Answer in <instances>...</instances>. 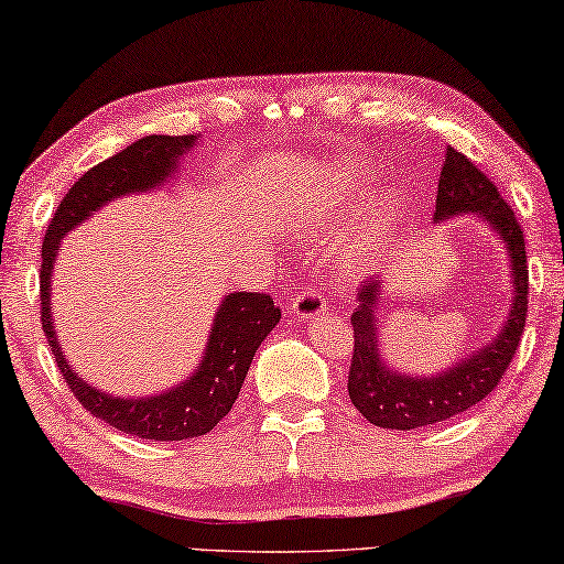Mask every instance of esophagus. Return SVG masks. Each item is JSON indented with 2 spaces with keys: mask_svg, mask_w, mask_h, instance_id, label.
Returning <instances> with one entry per match:
<instances>
[{
  "mask_svg": "<svg viewBox=\"0 0 564 564\" xmlns=\"http://www.w3.org/2000/svg\"><path fill=\"white\" fill-rule=\"evenodd\" d=\"M292 312L297 315L300 319H315L319 315H325L327 312V302L322 297L319 292L304 288L302 292L294 294L292 300Z\"/></svg>",
  "mask_w": 564,
  "mask_h": 564,
  "instance_id": "obj_1",
  "label": "esophagus"
}]
</instances>
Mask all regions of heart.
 <instances>
[{"mask_svg":"<svg viewBox=\"0 0 564 564\" xmlns=\"http://www.w3.org/2000/svg\"><path fill=\"white\" fill-rule=\"evenodd\" d=\"M367 184L362 164L345 162L329 172L322 187H304L282 202V217L294 229L307 235H325L332 225L343 219V199L355 195ZM400 221L397 202L387 197L377 212L362 225H357L337 247V262L345 272H359L384 254L392 239V229Z\"/></svg>","mask_w":564,"mask_h":564,"instance_id":"b5f03b06","label":"heart"}]
</instances>
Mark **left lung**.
I'll list each match as a JSON object with an SVG mask.
<instances>
[{
    "label": "left lung",
    "instance_id": "obj_1",
    "mask_svg": "<svg viewBox=\"0 0 564 564\" xmlns=\"http://www.w3.org/2000/svg\"><path fill=\"white\" fill-rule=\"evenodd\" d=\"M477 215L502 239L510 254L512 307L502 329L437 375L397 372L380 352V294L382 282L369 276L357 292L352 312L355 352L349 367V400L367 422L384 430H417L463 414L490 394L510 367L520 347L528 319V254L514 212L500 197L495 184L455 147H447V160L437 184V205L432 221Z\"/></svg>",
    "mask_w": 564,
    "mask_h": 564
}]
</instances>
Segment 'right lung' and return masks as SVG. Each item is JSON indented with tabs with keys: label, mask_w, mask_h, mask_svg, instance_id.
Instances as JSON below:
<instances>
[{
	"label": "right lung",
	"mask_w": 564,
	"mask_h": 564,
	"mask_svg": "<svg viewBox=\"0 0 564 564\" xmlns=\"http://www.w3.org/2000/svg\"><path fill=\"white\" fill-rule=\"evenodd\" d=\"M195 142L197 134H150L82 174L59 202L42 245V327L62 377L82 408L95 417L127 435L154 442L199 437L217 427V422L232 410L254 352L280 322V307H274L270 294H227L212 319L202 362L187 380L160 394L115 397L82 380L64 357L52 322V272L64 235L117 197L160 189L177 172L180 156L187 154Z\"/></svg>",
	"instance_id": "obj_1"
}]
</instances>
